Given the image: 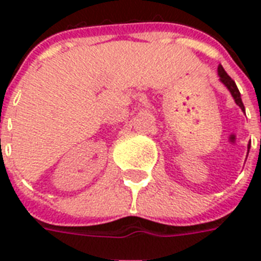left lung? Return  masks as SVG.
Returning <instances> with one entry per match:
<instances>
[{"instance_id":"8db88e82","label":"left lung","mask_w":261,"mask_h":261,"mask_svg":"<svg viewBox=\"0 0 261 261\" xmlns=\"http://www.w3.org/2000/svg\"><path fill=\"white\" fill-rule=\"evenodd\" d=\"M218 75H219V81L225 85V87L227 88V90L230 92V94L233 96V98H234L236 104L241 108V110L245 112V107H244L243 104V100H241V94H240V90L239 88H237V85H236V83L233 81V80L229 77V74H227L226 71H225V69H223L221 65L218 66ZM249 145H248V151H249Z\"/></svg>"}]
</instances>
